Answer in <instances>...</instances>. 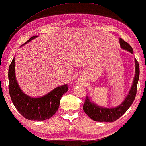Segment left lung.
Instances as JSON below:
<instances>
[{
  "mask_svg": "<svg viewBox=\"0 0 146 146\" xmlns=\"http://www.w3.org/2000/svg\"><path fill=\"white\" fill-rule=\"evenodd\" d=\"M119 44L123 49L133 53V49L130 45L122 38H119ZM135 75L133 80V85L129 91V94L126 98L119 106L113 108H105L100 106H98L96 104L91 102L89 98L86 96L85 102L83 105V110L84 112L90 117L92 119L96 121H105V122H113L119 119L124 114L126 111L132 104L135 100L137 93V82L139 76V66L138 62L135 60Z\"/></svg>",
  "mask_w": 146,
  "mask_h": 146,
  "instance_id": "1",
  "label": "left lung"
}]
</instances>
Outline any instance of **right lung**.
<instances>
[{
  "instance_id": "1",
  "label": "right lung",
  "mask_w": 146,
  "mask_h": 146,
  "mask_svg": "<svg viewBox=\"0 0 146 146\" xmlns=\"http://www.w3.org/2000/svg\"><path fill=\"white\" fill-rule=\"evenodd\" d=\"M37 37H31L24 44H27ZM23 44V46L24 45ZM67 84L61 86L42 97L33 98L28 96L23 92L16 80L15 58L9 68V90L14 106L18 111L29 120L42 121L50 118L56 112L62 95L68 91Z\"/></svg>"
}]
</instances>
